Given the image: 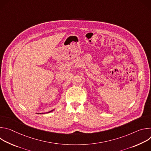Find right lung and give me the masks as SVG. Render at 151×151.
Listing matches in <instances>:
<instances>
[{
  "mask_svg": "<svg viewBox=\"0 0 151 151\" xmlns=\"http://www.w3.org/2000/svg\"><path fill=\"white\" fill-rule=\"evenodd\" d=\"M54 111V109L53 110H52V111H50V112H47V113H50V112H52ZM43 114H45V113H43Z\"/></svg>",
  "mask_w": 151,
  "mask_h": 151,
  "instance_id": "add662e5",
  "label": "right lung"
}]
</instances>
